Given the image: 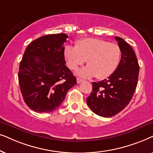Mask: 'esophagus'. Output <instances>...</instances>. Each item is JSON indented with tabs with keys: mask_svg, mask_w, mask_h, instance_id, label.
I'll return each instance as SVG.
<instances>
[{
	"mask_svg": "<svg viewBox=\"0 0 153 153\" xmlns=\"http://www.w3.org/2000/svg\"><path fill=\"white\" fill-rule=\"evenodd\" d=\"M82 81H83V80H82V79H80L79 78H77V83H78V84H79V83H80V82H82Z\"/></svg>",
	"mask_w": 153,
	"mask_h": 153,
	"instance_id": "1",
	"label": "esophagus"
}]
</instances>
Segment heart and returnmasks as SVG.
<instances>
[{"instance_id": "b5f03b06", "label": "heart", "mask_w": 153, "mask_h": 153, "mask_svg": "<svg viewBox=\"0 0 153 153\" xmlns=\"http://www.w3.org/2000/svg\"><path fill=\"white\" fill-rule=\"evenodd\" d=\"M121 55V49L117 44L97 38H84L79 40L75 47L68 45L64 49L67 65L72 70H76L87 60V66L78 72L84 78L109 77L117 68Z\"/></svg>"}]
</instances>
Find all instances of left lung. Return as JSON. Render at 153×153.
<instances>
[{
	"mask_svg": "<svg viewBox=\"0 0 153 153\" xmlns=\"http://www.w3.org/2000/svg\"><path fill=\"white\" fill-rule=\"evenodd\" d=\"M122 57L117 68L107 79L92 82L87 103L94 113L104 117L119 113L129 104L137 86L139 65L131 47L122 38L115 37Z\"/></svg>",
	"mask_w": 153,
	"mask_h": 153,
	"instance_id": "obj_1",
	"label": "left lung"
}]
</instances>
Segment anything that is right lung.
<instances>
[{
  "label": "right lung",
  "mask_w": 153,
  "mask_h": 153,
  "mask_svg": "<svg viewBox=\"0 0 153 153\" xmlns=\"http://www.w3.org/2000/svg\"><path fill=\"white\" fill-rule=\"evenodd\" d=\"M68 36L50 34L28 45L19 64L18 79L26 104L37 113L59 107L76 78L66 65L64 46Z\"/></svg>",
  "instance_id": "1"
}]
</instances>
